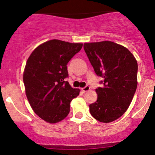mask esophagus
Wrapping results in <instances>:
<instances>
[{"mask_svg":"<svg viewBox=\"0 0 155 155\" xmlns=\"http://www.w3.org/2000/svg\"><path fill=\"white\" fill-rule=\"evenodd\" d=\"M90 86L87 85V86H85L84 87H83L82 89H81V90H82L83 92H87V91H89V90H90Z\"/></svg>","mask_w":155,"mask_h":155,"instance_id":"esophagus-1","label":"esophagus"}]
</instances>
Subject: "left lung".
Returning a JSON list of instances; mask_svg holds the SVG:
<instances>
[{
    "label": "left lung",
    "instance_id": "1",
    "mask_svg": "<svg viewBox=\"0 0 155 155\" xmlns=\"http://www.w3.org/2000/svg\"><path fill=\"white\" fill-rule=\"evenodd\" d=\"M84 49L96 75L103 78L96 89L97 101L90 114L99 122L117 120L127 111L137 88L138 63L127 48L111 41L84 43Z\"/></svg>",
    "mask_w": 155,
    "mask_h": 155
}]
</instances>
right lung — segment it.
<instances>
[{"mask_svg": "<svg viewBox=\"0 0 155 155\" xmlns=\"http://www.w3.org/2000/svg\"><path fill=\"white\" fill-rule=\"evenodd\" d=\"M82 44L53 39L41 44L27 61L23 81L26 96L39 117L49 123L63 120L70 111V103L79 95L65 81L67 64L81 50Z\"/></svg>", "mask_w": 155, "mask_h": 155, "instance_id": "add662e5", "label": "right lung"}]
</instances>
